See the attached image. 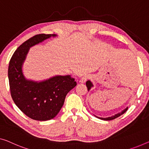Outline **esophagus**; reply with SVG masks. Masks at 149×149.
I'll use <instances>...</instances> for the list:
<instances>
[{"label":"esophagus","mask_w":149,"mask_h":149,"mask_svg":"<svg viewBox=\"0 0 149 149\" xmlns=\"http://www.w3.org/2000/svg\"><path fill=\"white\" fill-rule=\"evenodd\" d=\"M88 76H87V75H84V76H83L81 77V78L80 79V81L81 83H85V82L87 81V79H88Z\"/></svg>","instance_id":"1"}]
</instances>
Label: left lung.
I'll use <instances>...</instances> for the list:
<instances>
[{"instance_id":"1","label":"left lung","mask_w":149,"mask_h":149,"mask_svg":"<svg viewBox=\"0 0 149 149\" xmlns=\"http://www.w3.org/2000/svg\"><path fill=\"white\" fill-rule=\"evenodd\" d=\"M86 86H87L88 90L89 91L94 86H93V84L92 83V81H91L90 80H88V81H86ZM127 110H128V107H126V108H125V109L123 110V111H122L121 112L118 113V114H115L114 116H112L108 117V118H101V117H98V116H95V115H94V116H96V118H97L101 119V120H114V119H115V118H116L119 117L120 116H121V115H123V114H124V113H125V112H126V111H127Z\"/></svg>"}]
</instances>
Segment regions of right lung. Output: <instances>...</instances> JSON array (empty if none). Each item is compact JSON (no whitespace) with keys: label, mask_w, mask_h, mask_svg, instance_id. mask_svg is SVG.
Here are the masks:
<instances>
[{"label":"right lung","mask_w":149,"mask_h":149,"mask_svg":"<svg viewBox=\"0 0 149 149\" xmlns=\"http://www.w3.org/2000/svg\"><path fill=\"white\" fill-rule=\"evenodd\" d=\"M56 36L39 34L26 40L13 53L8 65V81L13 101L24 114L35 120L46 121L56 116L66 95L77 85L70 75H55L37 81L26 79L23 74V65L29 49Z\"/></svg>","instance_id":"obj_1"}]
</instances>
